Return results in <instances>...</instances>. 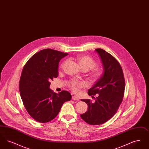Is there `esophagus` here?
<instances>
[{"mask_svg": "<svg viewBox=\"0 0 149 149\" xmlns=\"http://www.w3.org/2000/svg\"><path fill=\"white\" fill-rule=\"evenodd\" d=\"M72 99L74 100H79V99L78 98V97L77 96H75V95L72 97Z\"/></svg>", "mask_w": 149, "mask_h": 149, "instance_id": "1", "label": "esophagus"}]
</instances>
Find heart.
Wrapping results in <instances>:
<instances>
[{
    "mask_svg": "<svg viewBox=\"0 0 149 149\" xmlns=\"http://www.w3.org/2000/svg\"><path fill=\"white\" fill-rule=\"evenodd\" d=\"M77 61L80 67L82 69H86L88 70L94 68L96 66L95 61L92 57L86 55H80L77 57ZM100 71L98 70H95L93 72V77L95 79L99 78L100 76ZM84 86V84L79 83L77 80H73L70 82V86L71 89L75 92H78V88Z\"/></svg>",
    "mask_w": 149,
    "mask_h": 149,
    "instance_id": "1",
    "label": "heart"
}]
</instances>
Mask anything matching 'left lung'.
<instances>
[{"label":"left lung","mask_w":149,"mask_h":149,"mask_svg":"<svg viewBox=\"0 0 149 149\" xmlns=\"http://www.w3.org/2000/svg\"><path fill=\"white\" fill-rule=\"evenodd\" d=\"M95 51L101 60L103 72L88 90L89 95L98 94L95 102L90 99L81 100L87 104L88 109L80 116L88 124L98 125L111 119L118 110L123 97L125 81L117 60L103 49Z\"/></svg>","instance_id":"8db88e82"}]
</instances>
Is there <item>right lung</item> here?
Segmentation results:
<instances>
[{
	"mask_svg": "<svg viewBox=\"0 0 149 149\" xmlns=\"http://www.w3.org/2000/svg\"><path fill=\"white\" fill-rule=\"evenodd\" d=\"M68 55L43 49L31 57L23 68L19 81L20 95L28 113L39 122L52 120L64 102L71 99L69 92L56 93L50 88V80L58 77L60 61Z\"/></svg>",
	"mask_w": 149,
	"mask_h": 149,
	"instance_id": "obj_1",
	"label": "right lung"
}]
</instances>
